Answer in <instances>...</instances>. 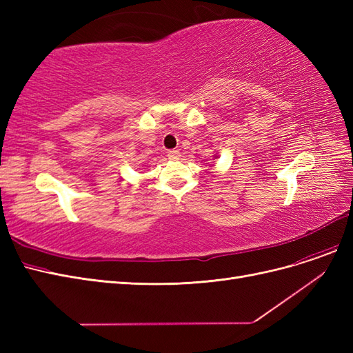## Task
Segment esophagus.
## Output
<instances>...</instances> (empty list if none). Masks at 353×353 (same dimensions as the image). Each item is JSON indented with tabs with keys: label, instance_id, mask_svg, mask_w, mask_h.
<instances>
[{
	"label": "esophagus",
	"instance_id": "esophagus-1",
	"mask_svg": "<svg viewBox=\"0 0 353 353\" xmlns=\"http://www.w3.org/2000/svg\"><path fill=\"white\" fill-rule=\"evenodd\" d=\"M179 156H181L179 150H169V152H168V157H169L170 160H176V159H179Z\"/></svg>",
	"mask_w": 353,
	"mask_h": 353
}]
</instances>
